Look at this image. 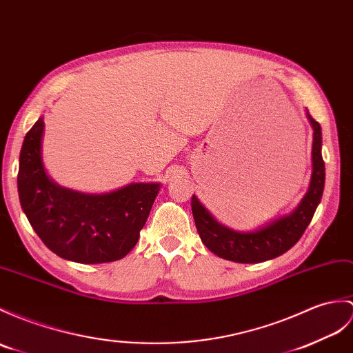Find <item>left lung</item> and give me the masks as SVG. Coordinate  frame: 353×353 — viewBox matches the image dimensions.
<instances>
[{
  "label": "left lung",
  "mask_w": 353,
  "mask_h": 353,
  "mask_svg": "<svg viewBox=\"0 0 353 353\" xmlns=\"http://www.w3.org/2000/svg\"><path fill=\"white\" fill-rule=\"evenodd\" d=\"M307 119L313 128V149H311V171L308 191L298 208L289 215L278 218L256 232H234L209 214V210L192 195L191 206L196 232L201 242L218 257L236 263H260L281 256L296 243L313 219L314 212L322 200L325 186V162L322 158V129L310 116Z\"/></svg>",
  "instance_id": "obj_1"
}]
</instances>
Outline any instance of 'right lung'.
Returning a JSON list of instances; mask_svg holds the SVG:
<instances>
[{"mask_svg": "<svg viewBox=\"0 0 353 353\" xmlns=\"http://www.w3.org/2000/svg\"><path fill=\"white\" fill-rule=\"evenodd\" d=\"M43 117L23 139L18 192L32 230L57 256L108 263L132 250L159 192V183H130L106 194H83L54 183L42 161Z\"/></svg>", "mask_w": 353, "mask_h": 353, "instance_id": "add662e5", "label": "right lung"}]
</instances>
